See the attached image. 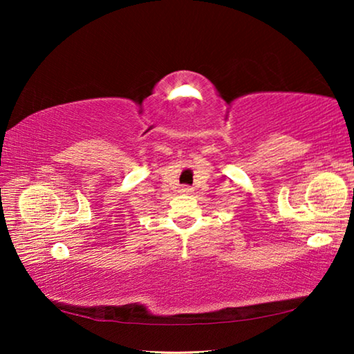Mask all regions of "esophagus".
Listing matches in <instances>:
<instances>
[{
	"label": "esophagus",
	"instance_id": "34e87169",
	"mask_svg": "<svg viewBox=\"0 0 354 354\" xmlns=\"http://www.w3.org/2000/svg\"><path fill=\"white\" fill-rule=\"evenodd\" d=\"M192 192H194V189L189 187V185H181V187H179V194L183 195H190Z\"/></svg>",
	"mask_w": 354,
	"mask_h": 354
}]
</instances>
